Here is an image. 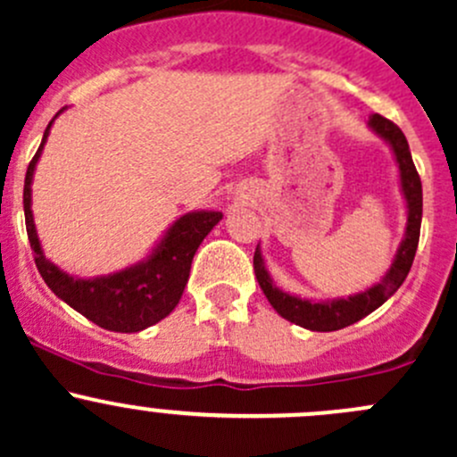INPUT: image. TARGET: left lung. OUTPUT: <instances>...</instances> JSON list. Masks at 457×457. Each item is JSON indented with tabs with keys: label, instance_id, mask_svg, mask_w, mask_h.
I'll return each mask as SVG.
<instances>
[{
	"label": "left lung",
	"instance_id": "left-lung-1",
	"mask_svg": "<svg viewBox=\"0 0 457 457\" xmlns=\"http://www.w3.org/2000/svg\"><path fill=\"white\" fill-rule=\"evenodd\" d=\"M370 128L380 139L391 145L395 156V163L400 170V187H403L404 201H407V232H404L403 243L395 252L394 262L389 271L382 276V280L373 287L361 294H353L349 298H336V301H307V298L292 296L274 285V280L267 274L265 261H262L261 250L254 252V274L261 285L262 294L267 296L270 305L278 312L285 320L301 325L312 331H336L343 327L353 325L361 318L370 316L373 310L382 305L386 298L398 292L400 285L407 278L411 270L413 256H416L418 241H420V223H422V183L418 177V170L413 165L411 152H409L407 137L403 135L398 126L380 114H371Z\"/></svg>",
	"mask_w": 457,
	"mask_h": 457
}]
</instances>
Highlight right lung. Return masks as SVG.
<instances>
[{
    "label": "right lung",
    "mask_w": 457,
    "mask_h": 457,
    "mask_svg": "<svg viewBox=\"0 0 457 457\" xmlns=\"http://www.w3.org/2000/svg\"><path fill=\"white\" fill-rule=\"evenodd\" d=\"M62 112L63 110H59L54 119ZM53 121L46 128L44 139H41L37 154L32 156L24 181L26 232H29L30 247L35 252L37 270H39L46 285L63 303H68L72 310L84 314L87 320L104 327V329L132 334V331L152 327L154 322L163 320L179 305L187 278H190L192 258L199 250L203 238L223 219V214L207 210L183 214L181 219L170 225L165 237L161 238L159 245L152 250V254L145 261L126 267L121 271L96 276V278H77V276L66 274L44 256L30 210L32 174H35V165L39 161L41 150H44L46 139H48Z\"/></svg>",
    "instance_id": "obj_1"
}]
</instances>
